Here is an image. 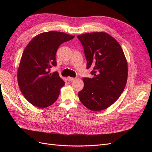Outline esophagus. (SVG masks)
I'll use <instances>...</instances> for the list:
<instances>
[{"label":"esophagus","mask_w":152,"mask_h":152,"mask_svg":"<svg viewBox=\"0 0 152 152\" xmlns=\"http://www.w3.org/2000/svg\"><path fill=\"white\" fill-rule=\"evenodd\" d=\"M75 79V78H73V77H67V80L69 81H72V80H74Z\"/></svg>","instance_id":"obj_1"}]
</instances>
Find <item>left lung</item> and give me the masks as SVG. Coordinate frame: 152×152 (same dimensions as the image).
Instances as JSON below:
<instances>
[{
	"label": "left lung",
	"mask_w": 152,
	"mask_h": 152,
	"mask_svg": "<svg viewBox=\"0 0 152 152\" xmlns=\"http://www.w3.org/2000/svg\"><path fill=\"white\" fill-rule=\"evenodd\" d=\"M84 49L87 69L93 68V78H84L79 91L81 103L92 111L108 108L120 97L128 75L127 63L121 45L105 32L77 36Z\"/></svg>",
	"instance_id": "obj_1"
}]
</instances>
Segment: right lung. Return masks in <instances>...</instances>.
<instances>
[{
    "label": "right lung",
    "mask_w": 152,
    "mask_h": 152,
    "mask_svg": "<svg viewBox=\"0 0 152 152\" xmlns=\"http://www.w3.org/2000/svg\"><path fill=\"white\" fill-rule=\"evenodd\" d=\"M63 32L50 31L40 34L26 45L18 69V82L28 102L43 108L57 100L65 85L59 73H49L56 66V54L61 44L74 38Z\"/></svg>",
    "instance_id": "obj_1"
}]
</instances>
